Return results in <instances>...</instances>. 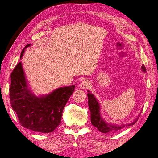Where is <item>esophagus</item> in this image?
Wrapping results in <instances>:
<instances>
[{
  "mask_svg": "<svg viewBox=\"0 0 158 158\" xmlns=\"http://www.w3.org/2000/svg\"><path fill=\"white\" fill-rule=\"evenodd\" d=\"M89 85L90 83L89 81H87V80H85V81H83L81 84H80V87H81V89H86V88L89 87Z\"/></svg>",
  "mask_w": 158,
  "mask_h": 158,
  "instance_id": "1",
  "label": "esophagus"
}]
</instances>
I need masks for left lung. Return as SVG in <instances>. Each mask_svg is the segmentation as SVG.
Wrapping results in <instances>:
<instances>
[{"mask_svg": "<svg viewBox=\"0 0 158 158\" xmlns=\"http://www.w3.org/2000/svg\"><path fill=\"white\" fill-rule=\"evenodd\" d=\"M142 70L144 72H146L145 66H142ZM88 106L90 111V121L91 124L95 127H96L102 133H109V132H114V131L120 130L121 129L124 128L125 127L132 126L137 122V118L133 122L130 124H127L126 125H115L111 124L109 123L104 122V120L102 119L101 117L100 114V104H99L97 99L95 98V96L90 91H88Z\"/></svg>", "mask_w": 158, "mask_h": 158, "instance_id": "obj_1", "label": "left lung"}]
</instances>
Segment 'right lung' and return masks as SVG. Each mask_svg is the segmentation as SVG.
<instances>
[{"instance_id":"1","label":"right lung","mask_w":158,"mask_h":158,"mask_svg":"<svg viewBox=\"0 0 158 158\" xmlns=\"http://www.w3.org/2000/svg\"><path fill=\"white\" fill-rule=\"evenodd\" d=\"M27 44L23 49L29 47ZM75 85L58 88L48 95L37 97L28 88L21 62H19L10 75V102L21 126L42 133L53 131L61 122L62 111Z\"/></svg>"}]
</instances>
